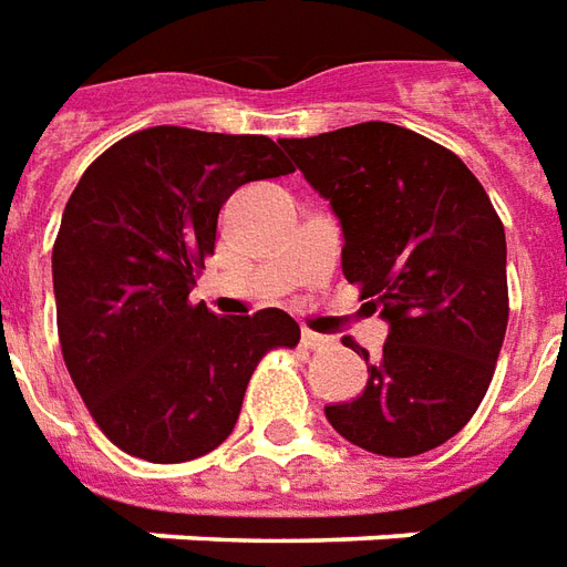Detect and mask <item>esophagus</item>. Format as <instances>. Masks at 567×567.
Returning <instances> with one entry per match:
<instances>
[{
  "label": "esophagus",
  "mask_w": 567,
  "mask_h": 567,
  "mask_svg": "<svg viewBox=\"0 0 567 567\" xmlns=\"http://www.w3.org/2000/svg\"><path fill=\"white\" fill-rule=\"evenodd\" d=\"M302 344H305V348H327L329 339H327V336H320V332L302 329Z\"/></svg>",
  "instance_id": "1"
}]
</instances>
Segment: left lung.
Masks as SVG:
<instances>
[{
    "label": "left lung",
    "mask_w": 567,
    "mask_h": 567,
    "mask_svg": "<svg viewBox=\"0 0 567 567\" xmlns=\"http://www.w3.org/2000/svg\"><path fill=\"white\" fill-rule=\"evenodd\" d=\"M339 216L341 271L388 320L351 403L327 405L348 443L412 457L452 440L483 403L507 332V238L467 164L427 136L363 122L280 140Z\"/></svg>",
    "instance_id": "8db88e82"
}]
</instances>
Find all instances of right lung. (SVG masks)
Instances as JSON below:
<instances>
[{
	"label": "right lung",
	"instance_id": "add662e5",
	"mask_svg": "<svg viewBox=\"0 0 567 567\" xmlns=\"http://www.w3.org/2000/svg\"><path fill=\"white\" fill-rule=\"evenodd\" d=\"M292 174L275 140L146 127L91 164L51 252L58 336L72 384L127 455L183 464L235 431L271 348H296L280 308L216 317L188 292L231 192Z\"/></svg>",
	"mask_w": 567,
	"mask_h": 567
}]
</instances>
